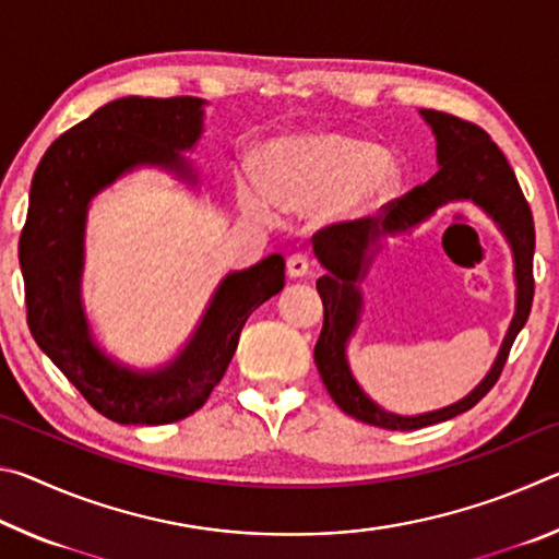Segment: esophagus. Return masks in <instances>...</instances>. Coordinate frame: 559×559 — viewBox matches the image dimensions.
I'll use <instances>...</instances> for the list:
<instances>
[{
  "instance_id": "1",
  "label": "esophagus",
  "mask_w": 559,
  "mask_h": 559,
  "mask_svg": "<svg viewBox=\"0 0 559 559\" xmlns=\"http://www.w3.org/2000/svg\"><path fill=\"white\" fill-rule=\"evenodd\" d=\"M286 269H288V276L300 278L310 271V261L306 253H293V257H288V261H286Z\"/></svg>"
}]
</instances>
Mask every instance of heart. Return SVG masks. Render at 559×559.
Wrapping results in <instances>:
<instances>
[{"label":"heart","instance_id":"obj_1","mask_svg":"<svg viewBox=\"0 0 559 559\" xmlns=\"http://www.w3.org/2000/svg\"><path fill=\"white\" fill-rule=\"evenodd\" d=\"M271 200L283 210H313L333 204L337 214L372 212L400 192V169L386 163L380 145L340 135L308 132L276 140L266 150ZM241 200L251 212L269 214L257 187L243 185Z\"/></svg>","mask_w":559,"mask_h":559}]
</instances>
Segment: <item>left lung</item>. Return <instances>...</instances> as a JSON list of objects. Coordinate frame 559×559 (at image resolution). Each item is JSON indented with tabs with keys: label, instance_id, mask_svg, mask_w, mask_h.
I'll list each match as a JSON object with an SVG mask.
<instances>
[{
	"label": "left lung",
	"instance_id": "1",
	"mask_svg": "<svg viewBox=\"0 0 559 559\" xmlns=\"http://www.w3.org/2000/svg\"><path fill=\"white\" fill-rule=\"evenodd\" d=\"M421 118L429 122L433 135H437L439 173L429 182L414 187L412 192L400 197V200L386 202L382 206L384 216H380V219L340 222L313 234V251L328 271L323 278H318V293L323 298L325 313L323 330H320L316 345L318 372L323 377L330 396H333L335 404L345 414L365 424H372V427L392 431L431 427V424L447 421L468 412L471 406L484 400L493 390V384L506 367L510 347H513L518 333L527 323L535 293L533 212H530L523 189H520L506 155L500 153L484 128L473 126L468 120H461L441 110H421ZM456 199H471L489 215H493L514 249L519 286L514 323L485 382L461 403L419 417L384 413L358 390L344 357V345L356 324L358 310L361 309V294L356 283L359 277H364L373 246L382 235L411 228L428 218L441 203Z\"/></svg>",
	"mask_w": 559,
	"mask_h": 559
}]
</instances>
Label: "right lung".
<instances>
[{
    "mask_svg": "<svg viewBox=\"0 0 559 559\" xmlns=\"http://www.w3.org/2000/svg\"><path fill=\"white\" fill-rule=\"evenodd\" d=\"M202 106L204 100L192 96L112 100L53 140L32 179L19 239L26 323L36 345L93 409L118 424L157 427L200 409L222 382L246 320L286 281L281 253L229 273L192 340L163 370L135 372L93 343L81 306L88 204L140 165L165 167L194 185L197 175L179 153L202 135Z\"/></svg>",
    "mask_w": 559,
    "mask_h": 559,
    "instance_id": "add662e5",
    "label": "right lung"
}]
</instances>
